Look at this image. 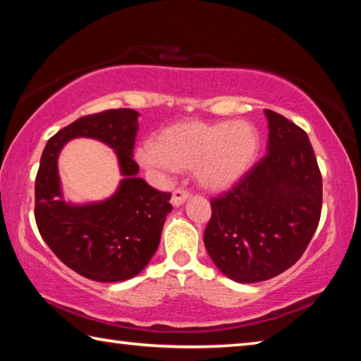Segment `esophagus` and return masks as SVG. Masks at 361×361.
Here are the masks:
<instances>
[{"instance_id":"34e87169","label":"esophagus","mask_w":361,"mask_h":361,"mask_svg":"<svg viewBox=\"0 0 361 361\" xmlns=\"http://www.w3.org/2000/svg\"><path fill=\"white\" fill-rule=\"evenodd\" d=\"M188 199H189L188 191H185V189H176V191H173V194H172V205L180 207L185 204Z\"/></svg>"}]
</instances>
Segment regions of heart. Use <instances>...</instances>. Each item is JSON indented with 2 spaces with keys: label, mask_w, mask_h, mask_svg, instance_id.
<instances>
[{
  "label": "heart",
  "mask_w": 361,
  "mask_h": 361,
  "mask_svg": "<svg viewBox=\"0 0 361 361\" xmlns=\"http://www.w3.org/2000/svg\"><path fill=\"white\" fill-rule=\"evenodd\" d=\"M258 151L259 133L247 121H185L164 129L156 143L140 146L135 157L157 172L192 169L200 188L226 191L250 172Z\"/></svg>",
  "instance_id": "b5f03b06"
}]
</instances>
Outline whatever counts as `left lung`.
Segmentation results:
<instances>
[{"label":"left lung","instance_id":"8db88e82","mask_svg":"<svg viewBox=\"0 0 361 361\" xmlns=\"http://www.w3.org/2000/svg\"><path fill=\"white\" fill-rule=\"evenodd\" d=\"M267 154L234 189L212 199L204 243L226 277L255 283L301 258L320 221L322 175L307 133L264 109Z\"/></svg>","mask_w":361,"mask_h":361}]
</instances>
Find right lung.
I'll use <instances>...</instances> for the list:
<instances>
[{"instance_id": "obj_1", "label": "right lung", "mask_w": 361, "mask_h": 361, "mask_svg": "<svg viewBox=\"0 0 361 361\" xmlns=\"http://www.w3.org/2000/svg\"><path fill=\"white\" fill-rule=\"evenodd\" d=\"M138 113L130 108L84 116L49 138L35 185V218L39 234L57 258L79 276L95 282H122L138 276L161 242L172 194L138 178L133 143ZM75 137L109 145L123 176L116 191L97 203L75 204L63 197L58 156Z\"/></svg>"}]
</instances>
